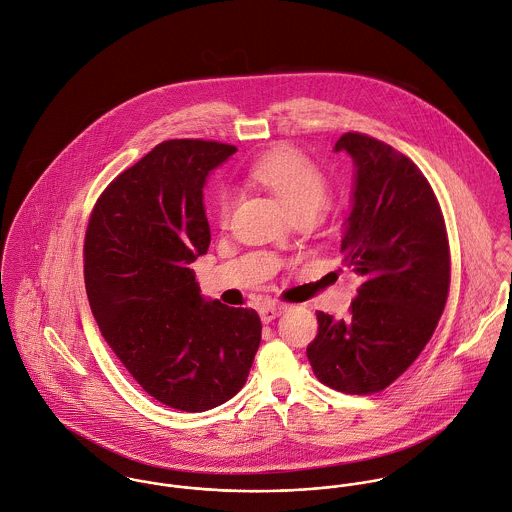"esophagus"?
Masks as SVG:
<instances>
[{
  "instance_id": "34e87169",
  "label": "esophagus",
  "mask_w": 512,
  "mask_h": 512,
  "mask_svg": "<svg viewBox=\"0 0 512 512\" xmlns=\"http://www.w3.org/2000/svg\"><path fill=\"white\" fill-rule=\"evenodd\" d=\"M285 310V305H277V303H265L259 307V316L263 322H271L275 320L281 312Z\"/></svg>"
}]
</instances>
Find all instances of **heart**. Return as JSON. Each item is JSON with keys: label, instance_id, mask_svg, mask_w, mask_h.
<instances>
[{"label": "heart", "instance_id": "b5f03b06", "mask_svg": "<svg viewBox=\"0 0 512 512\" xmlns=\"http://www.w3.org/2000/svg\"><path fill=\"white\" fill-rule=\"evenodd\" d=\"M251 178L265 186L287 209L289 217H316L326 200L328 184L324 174L293 148H279L251 166ZM235 196L227 190L217 196V219L225 225L231 217Z\"/></svg>", "mask_w": 512, "mask_h": 512}]
</instances>
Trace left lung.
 Wrapping results in <instances>:
<instances>
[{
	"label": "left lung",
	"instance_id": "left-lung-1",
	"mask_svg": "<svg viewBox=\"0 0 512 512\" xmlns=\"http://www.w3.org/2000/svg\"><path fill=\"white\" fill-rule=\"evenodd\" d=\"M334 152L350 154L356 170L340 253L362 285L348 318L316 312L307 356L324 386L366 396L398 380L429 342L449 293V241L408 156L358 132L342 134Z\"/></svg>",
	"mask_w": 512,
	"mask_h": 512
}]
</instances>
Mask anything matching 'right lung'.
I'll list each match as a JSON object with an SVG mask.
<instances>
[{"mask_svg":"<svg viewBox=\"0 0 512 512\" xmlns=\"http://www.w3.org/2000/svg\"><path fill=\"white\" fill-rule=\"evenodd\" d=\"M235 152L158 144L104 190L87 227L85 285L104 340L144 392L180 411L231 400L261 342L259 314L204 299L190 269L211 239L205 182Z\"/></svg>","mask_w":512,"mask_h":512,"instance_id":"1","label":"right lung"}]
</instances>
